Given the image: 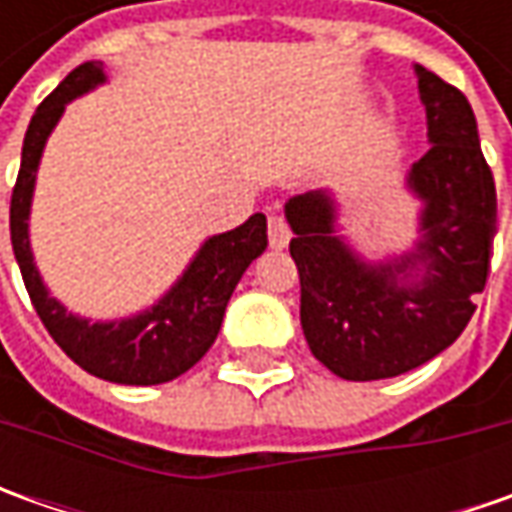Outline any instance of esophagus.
I'll return each mask as SVG.
<instances>
[{"mask_svg":"<svg viewBox=\"0 0 512 512\" xmlns=\"http://www.w3.org/2000/svg\"><path fill=\"white\" fill-rule=\"evenodd\" d=\"M267 239H270V247H273V250H282V247H287V242H290V227H287L285 219L276 216V213L267 219Z\"/></svg>","mask_w":512,"mask_h":512,"instance_id":"esophagus-1","label":"esophagus"}]
</instances>
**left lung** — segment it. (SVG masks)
Listing matches in <instances>:
<instances>
[{
	"mask_svg": "<svg viewBox=\"0 0 512 512\" xmlns=\"http://www.w3.org/2000/svg\"><path fill=\"white\" fill-rule=\"evenodd\" d=\"M413 70L430 142L404 176L422 205L413 247L384 259L362 256L339 230L330 187L285 202L305 339L347 382L393 379L447 350L476 310L493 256L496 185L473 108L436 73Z\"/></svg>",
	"mask_w": 512,
	"mask_h": 512,
	"instance_id": "8db88e82",
	"label": "left lung"
}]
</instances>
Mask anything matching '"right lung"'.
<instances>
[{
	"label": "right lung",
	"instance_id": "right-lung-1",
	"mask_svg": "<svg viewBox=\"0 0 512 512\" xmlns=\"http://www.w3.org/2000/svg\"><path fill=\"white\" fill-rule=\"evenodd\" d=\"M105 82L108 76L102 62H85L70 70L33 113L10 199V242L42 325L73 362L105 382L165 384L190 370L216 342L225 307L242 273L256 256L265 253L267 219L265 213H253L245 225L207 236L182 276L153 305L133 316L90 322L88 316L70 313L56 296H50L33 262L30 205L42 153L65 108Z\"/></svg>",
	"mask_w": 512,
	"mask_h": 512
}]
</instances>
